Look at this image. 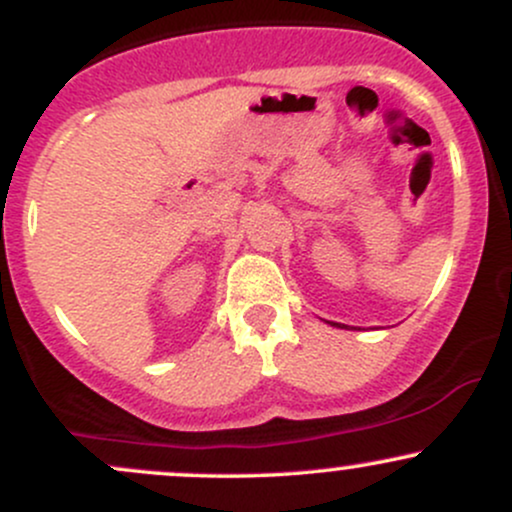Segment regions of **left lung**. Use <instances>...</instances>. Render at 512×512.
Segmentation results:
<instances>
[{"instance_id": "1", "label": "left lung", "mask_w": 512, "mask_h": 512, "mask_svg": "<svg viewBox=\"0 0 512 512\" xmlns=\"http://www.w3.org/2000/svg\"><path fill=\"white\" fill-rule=\"evenodd\" d=\"M332 325H334V327H344V325H339V322H332Z\"/></svg>"}]
</instances>
